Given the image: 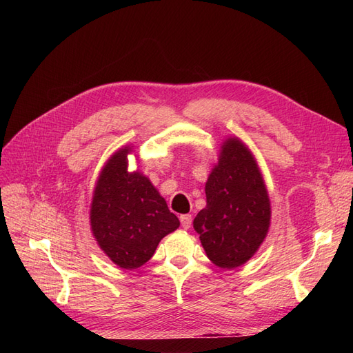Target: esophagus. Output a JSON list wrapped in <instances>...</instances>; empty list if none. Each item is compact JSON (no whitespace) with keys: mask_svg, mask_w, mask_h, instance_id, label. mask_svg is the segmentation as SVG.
<instances>
[{"mask_svg":"<svg viewBox=\"0 0 353 353\" xmlns=\"http://www.w3.org/2000/svg\"><path fill=\"white\" fill-rule=\"evenodd\" d=\"M179 221H181V225H183V228L188 230L191 227V221H193V216H191V215H181Z\"/></svg>","mask_w":353,"mask_h":353,"instance_id":"esophagus-1","label":"esophagus"}]
</instances>
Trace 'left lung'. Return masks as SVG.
<instances>
[{
	"mask_svg": "<svg viewBox=\"0 0 353 353\" xmlns=\"http://www.w3.org/2000/svg\"><path fill=\"white\" fill-rule=\"evenodd\" d=\"M206 201L193 221L203 249L221 268H237L259 249L271 219L259 168L237 138L222 145L219 163L206 183Z\"/></svg>",
	"mask_w": 353,
	"mask_h": 353,
	"instance_id": "left-lung-1",
	"label": "left lung"
}]
</instances>
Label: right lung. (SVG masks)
Returning <instances> with one entry per match:
<instances>
[{"label": "right lung", "mask_w": 353, "mask_h": 353, "mask_svg": "<svg viewBox=\"0 0 353 353\" xmlns=\"http://www.w3.org/2000/svg\"><path fill=\"white\" fill-rule=\"evenodd\" d=\"M130 147L103 168L91 203V230L103 252L121 268H140L159 241L179 227L165 199L141 174H128Z\"/></svg>", "instance_id": "add662e5"}]
</instances>
